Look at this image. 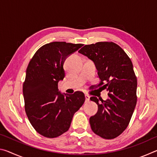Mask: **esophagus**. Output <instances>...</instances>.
<instances>
[{"instance_id": "1", "label": "esophagus", "mask_w": 157, "mask_h": 157, "mask_svg": "<svg viewBox=\"0 0 157 157\" xmlns=\"http://www.w3.org/2000/svg\"><path fill=\"white\" fill-rule=\"evenodd\" d=\"M89 100H90L89 95H87V94H85V101H86V102H88Z\"/></svg>"}]
</instances>
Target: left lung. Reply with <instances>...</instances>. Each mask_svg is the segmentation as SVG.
<instances>
[{
  "instance_id": "obj_1",
  "label": "left lung",
  "mask_w": 157,
  "mask_h": 157,
  "mask_svg": "<svg viewBox=\"0 0 157 157\" xmlns=\"http://www.w3.org/2000/svg\"><path fill=\"white\" fill-rule=\"evenodd\" d=\"M78 52L94 62L101 80L98 86L109 91L102 103L96 97L90 98L98 107L89 119L92 131L103 139H115L128 126L136 105L137 79L132 61L113 42L85 45Z\"/></svg>"
}]
</instances>
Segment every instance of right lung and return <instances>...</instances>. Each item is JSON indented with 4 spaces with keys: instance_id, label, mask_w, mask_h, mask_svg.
Segmentation results:
<instances>
[{
    "instance_id": "right-lung-1",
    "label": "right lung",
    "mask_w": 157,
    "mask_h": 157,
    "mask_svg": "<svg viewBox=\"0 0 157 157\" xmlns=\"http://www.w3.org/2000/svg\"><path fill=\"white\" fill-rule=\"evenodd\" d=\"M82 46L63 41L45 44L28 66L23 85L25 113L34 129L45 137L67 132L74 113L84 104L82 92L66 94L58 89V82L65 76L66 59Z\"/></svg>"
}]
</instances>
